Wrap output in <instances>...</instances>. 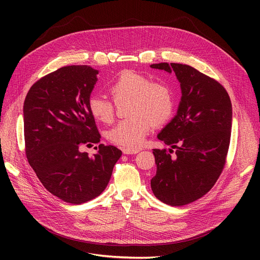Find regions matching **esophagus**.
Masks as SVG:
<instances>
[{
  "instance_id": "esophagus-1",
  "label": "esophagus",
  "mask_w": 260,
  "mask_h": 260,
  "mask_svg": "<svg viewBox=\"0 0 260 260\" xmlns=\"http://www.w3.org/2000/svg\"><path fill=\"white\" fill-rule=\"evenodd\" d=\"M122 151L125 155H131V154L139 153L141 151V148H128V147H126V148H123Z\"/></svg>"
}]
</instances>
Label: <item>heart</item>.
I'll list each match as a JSON object with an SVG mask.
<instances>
[{"mask_svg":"<svg viewBox=\"0 0 260 260\" xmlns=\"http://www.w3.org/2000/svg\"><path fill=\"white\" fill-rule=\"evenodd\" d=\"M107 91L116 103L129 101L126 115L106 134L108 141L138 148L146 135L155 125L166 123L174 111V94L165 82L152 81L142 74L125 71L106 84ZM88 111L92 118L102 123H111L115 116V104L103 95H91Z\"/></svg>","mask_w":260,"mask_h":260,"instance_id":"obj_1","label":"heart"}]
</instances>
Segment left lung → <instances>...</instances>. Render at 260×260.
Returning <instances> with one entry per match:
<instances>
[{
  "label": "left lung",
  "instance_id": "8db88e82",
  "mask_svg": "<svg viewBox=\"0 0 260 260\" xmlns=\"http://www.w3.org/2000/svg\"><path fill=\"white\" fill-rule=\"evenodd\" d=\"M151 67L174 72L181 86L178 112L158 135L171 148L154 149L157 172L151 180L160 201L181 207L206 195L222 173L231 140L232 103L219 82L192 66L159 63Z\"/></svg>",
  "mask_w": 260,
  "mask_h": 260
}]
</instances>
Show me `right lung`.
Returning a JSON list of instances; mask_svg holds the SVG:
<instances>
[{
	"label": "right lung",
	"instance_id": "right-lung-1",
	"mask_svg": "<svg viewBox=\"0 0 260 260\" xmlns=\"http://www.w3.org/2000/svg\"><path fill=\"white\" fill-rule=\"evenodd\" d=\"M98 73L88 65L61 67L38 80L24 101L27 160L48 192L72 204L99 196L122 155L104 144L91 157L80 152L101 138L88 111Z\"/></svg>",
	"mask_w": 260,
	"mask_h": 260
}]
</instances>
